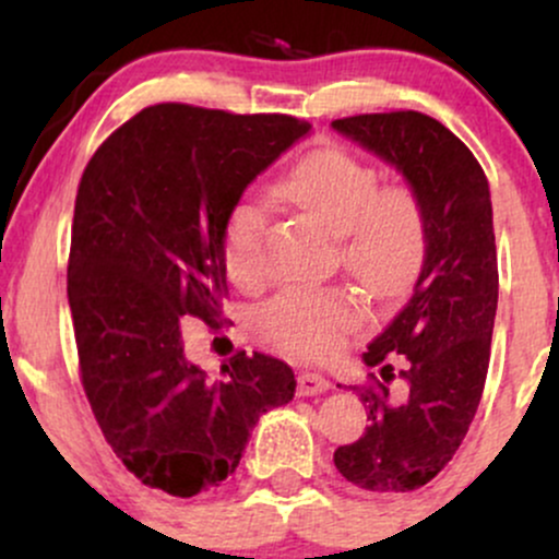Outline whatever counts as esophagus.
Here are the masks:
<instances>
[{
  "label": "esophagus",
  "instance_id": "34e87169",
  "mask_svg": "<svg viewBox=\"0 0 559 559\" xmlns=\"http://www.w3.org/2000/svg\"><path fill=\"white\" fill-rule=\"evenodd\" d=\"M325 389H331V381L320 373H299L297 376V394L299 396L320 394V391H325Z\"/></svg>",
  "mask_w": 559,
  "mask_h": 559
}]
</instances>
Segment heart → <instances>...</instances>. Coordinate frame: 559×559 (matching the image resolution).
Masks as SVG:
<instances>
[{
    "instance_id": "obj_1",
    "label": "heart",
    "mask_w": 559,
    "mask_h": 559,
    "mask_svg": "<svg viewBox=\"0 0 559 559\" xmlns=\"http://www.w3.org/2000/svg\"><path fill=\"white\" fill-rule=\"evenodd\" d=\"M273 194L336 234L338 260L378 297H396L415 281L428 243L426 204L409 183H378L365 159L318 150L275 183ZM265 215L254 202L234 204L223 228V262L239 286H254L262 262ZM265 336L310 360L342 349L360 325V310L336 288H292L260 312Z\"/></svg>"
}]
</instances>
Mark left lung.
I'll return each instance as SVG.
<instances>
[{
  "label": "left lung",
  "instance_id": "left-lung-1",
  "mask_svg": "<svg viewBox=\"0 0 559 559\" xmlns=\"http://www.w3.org/2000/svg\"><path fill=\"white\" fill-rule=\"evenodd\" d=\"M331 126L394 165L426 204L413 297L362 355L383 378L355 386L370 426L333 452L336 471L365 491H415L463 444L484 394L499 294L489 181L463 141L423 112L352 115ZM389 354L405 355V386L394 395Z\"/></svg>",
  "mask_w": 559,
  "mask_h": 559
}]
</instances>
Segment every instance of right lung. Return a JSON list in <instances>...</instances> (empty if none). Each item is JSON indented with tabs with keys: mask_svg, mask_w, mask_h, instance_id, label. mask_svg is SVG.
<instances>
[{
	"mask_svg": "<svg viewBox=\"0 0 559 559\" xmlns=\"http://www.w3.org/2000/svg\"><path fill=\"white\" fill-rule=\"evenodd\" d=\"M310 128L163 102L112 131L83 170L68 260L81 383L144 486L173 497L217 486L260 415L294 400V370L262 352H236L207 378L186 357L181 325L191 316L217 329L226 217Z\"/></svg>",
	"mask_w": 559,
	"mask_h": 559,
	"instance_id": "add662e5",
	"label": "right lung"
}]
</instances>
